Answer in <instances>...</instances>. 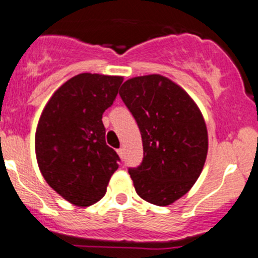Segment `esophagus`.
Returning <instances> with one entry per match:
<instances>
[{
	"label": "esophagus",
	"instance_id": "34e87169",
	"mask_svg": "<svg viewBox=\"0 0 258 258\" xmlns=\"http://www.w3.org/2000/svg\"><path fill=\"white\" fill-rule=\"evenodd\" d=\"M117 152H118L119 157H121V159L123 160L124 159V150L123 149H118V150H117Z\"/></svg>",
	"mask_w": 258,
	"mask_h": 258
}]
</instances>
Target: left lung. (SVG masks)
<instances>
[{"mask_svg":"<svg viewBox=\"0 0 258 258\" xmlns=\"http://www.w3.org/2000/svg\"><path fill=\"white\" fill-rule=\"evenodd\" d=\"M119 96L136 119L144 159L128 174L144 201L165 207L186 194L203 170L208 132L189 94L159 74L122 84Z\"/></svg>","mask_w":258,"mask_h":258,"instance_id":"left-lung-1","label":"left lung"}]
</instances>
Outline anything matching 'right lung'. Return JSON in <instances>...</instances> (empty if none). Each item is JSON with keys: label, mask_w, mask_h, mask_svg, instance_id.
Masks as SVG:
<instances>
[{"label": "right lung", "mask_w": 258, "mask_h": 258, "mask_svg": "<svg viewBox=\"0 0 258 258\" xmlns=\"http://www.w3.org/2000/svg\"><path fill=\"white\" fill-rule=\"evenodd\" d=\"M122 77L82 73L45 106L35 134L39 169L47 184L78 207L104 197L119 157L106 144L102 114L113 104Z\"/></svg>", "instance_id": "obj_1"}]
</instances>
